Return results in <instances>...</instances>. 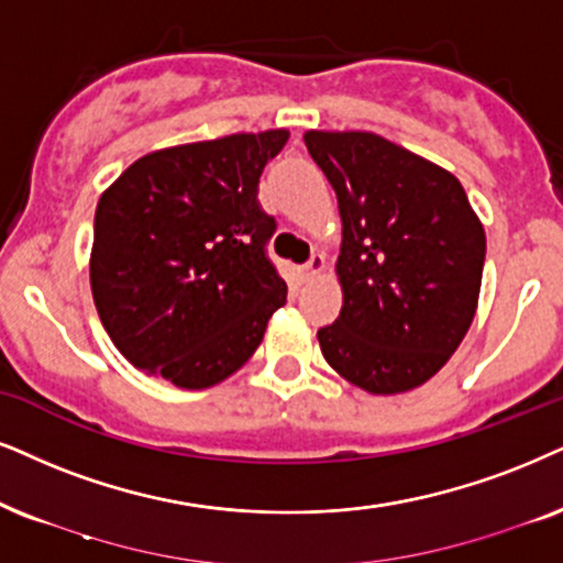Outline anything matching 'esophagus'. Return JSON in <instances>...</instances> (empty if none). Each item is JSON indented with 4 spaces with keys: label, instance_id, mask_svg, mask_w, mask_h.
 <instances>
[{
    "label": "esophagus",
    "instance_id": "1",
    "mask_svg": "<svg viewBox=\"0 0 563 563\" xmlns=\"http://www.w3.org/2000/svg\"><path fill=\"white\" fill-rule=\"evenodd\" d=\"M327 262H324V254H311V260L306 262V265L301 267V275L303 280H311V277H317L319 273H324Z\"/></svg>",
    "mask_w": 563,
    "mask_h": 563
}]
</instances>
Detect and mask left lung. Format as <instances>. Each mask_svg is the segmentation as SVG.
I'll return each mask as SVG.
<instances>
[{
	"label": "left lung",
	"instance_id": "1",
	"mask_svg": "<svg viewBox=\"0 0 563 563\" xmlns=\"http://www.w3.org/2000/svg\"><path fill=\"white\" fill-rule=\"evenodd\" d=\"M338 195L343 309L317 332L334 372L400 395L439 372L478 309L486 231L457 176L374 132L303 134Z\"/></svg>",
	"mask_w": 563,
	"mask_h": 563
}]
</instances>
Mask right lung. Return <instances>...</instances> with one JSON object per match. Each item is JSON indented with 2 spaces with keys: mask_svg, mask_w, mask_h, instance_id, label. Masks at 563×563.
I'll use <instances>...</instances> for the list:
<instances>
[{
  "mask_svg": "<svg viewBox=\"0 0 563 563\" xmlns=\"http://www.w3.org/2000/svg\"><path fill=\"white\" fill-rule=\"evenodd\" d=\"M288 130L147 153L96 208L90 290L119 353L181 389L216 387L252 358L288 286L265 244L260 176Z\"/></svg>",
  "mask_w": 563,
  "mask_h": 563,
  "instance_id": "add662e5",
  "label": "right lung"
}]
</instances>
